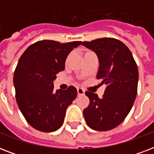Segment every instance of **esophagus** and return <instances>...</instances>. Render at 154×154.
I'll use <instances>...</instances> for the list:
<instances>
[{"label":"esophagus","mask_w":154,"mask_h":154,"mask_svg":"<svg viewBox=\"0 0 154 154\" xmlns=\"http://www.w3.org/2000/svg\"><path fill=\"white\" fill-rule=\"evenodd\" d=\"M77 94L78 95H84L85 90L82 88H77Z\"/></svg>","instance_id":"obj_1"}]
</instances>
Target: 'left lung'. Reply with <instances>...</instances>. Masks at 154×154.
I'll return each instance as SVG.
<instances>
[{
    "label": "left lung",
    "instance_id": "obj_1",
    "mask_svg": "<svg viewBox=\"0 0 154 154\" xmlns=\"http://www.w3.org/2000/svg\"><path fill=\"white\" fill-rule=\"evenodd\" d=\"M97 53V78L106 85L102 98L85 92L89 106L83 110L87 125L97 131H107L122 123L131 110L137 94L138 69L129 48L121 41L104 37L82 42Z\"/></svg>",
    "mask_w": 154,
    "mask_h": 154
}]
</instances>
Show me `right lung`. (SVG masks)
Returning a JSON list of instances; mask_svg holds the SVG:
<instances>
[{
  "instance_id": "1",
  "label": "right lung",
  "mask_w": 154,
  "mask_h": 154,
  "mask_svg": "<svg viewBox=\"0 0 154 154\" xmlns=\"http://www.w3.org/2000/svg\"><path fill=\"white\" fill-rule=\"evenodd\" d=\"M81 44L43 40L31 45L20 56L13 76L16 100L32 128L50 133L63 125L66 109L76 98L77 91L69 86L54 92L53 81L65 69L69 53Z\"/></svg>"
}]
</instances>
